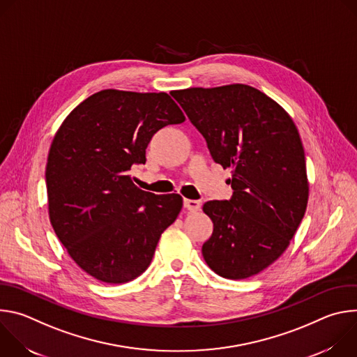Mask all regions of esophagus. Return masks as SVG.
Segmentation results:
<instances>
[{
  "mask_svg": "<svg viewBox=\"0 0 357 357\" xmlns=\"http://www.w3.org/2000/svg\"><path fill=\"white\" fill-rule=\"evenodd\" d=\"M183 206L189 212H197L200 209V202L199 200H193V199H185L183 200Z\"/></svg>",
  "mask_w": 357,
  "mask_h": 357,
  "instance_id": "34e87169",
  "label": "esophagus"
}]
</instances>
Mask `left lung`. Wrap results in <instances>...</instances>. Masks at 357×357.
<instances>
[{"label":"left lung","mask_w":357,"mask_h":357,"mask_svg":"<svg viewBox=\"0 0 357 357\" xmlns=\"http://www.w3.org/2000/svg\"><path fill=\"white\" fill-rule=\"evenodd\" d=\"M190 123L223 168H231L230 200L203 205L213 233L203 244L220 277L244 280L271 266L289 245L308 205L310 183L299 132L263 91L227 84L174 91Z\"/></svg>","instance_id":"obj_1"}]
</instances>
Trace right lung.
I'll return each instance as SVG.
<instances>
[{"mask_svg": "<svg viewBox=\"0 0 357 357\" xmlns=\"http://www.w3.org/2000/svg\"><path fill=\"white\" fill-rule=\"evenodd\" d=\"M185 121L169 94L101 90L72 110L50 144L49 219L73 261L93 278L124 284L151 264L181 209L178 193L155 195L128 175L145 164L158 130Z\"/></svg>", "mask_w": 357, "mask_h": 357, "instance_id": "add662e5", "label": "right lung"}]
</instances>
